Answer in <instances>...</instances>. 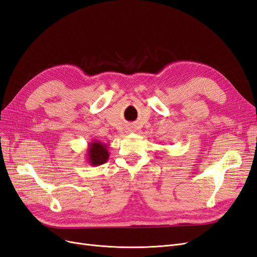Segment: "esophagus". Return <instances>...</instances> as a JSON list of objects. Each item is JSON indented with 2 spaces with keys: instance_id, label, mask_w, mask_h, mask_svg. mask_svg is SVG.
I'll return each instance as SVG.
<instances>
[{
  "instance_id": "1",
  "label": "esophagus",
  "mask_w": 257,
  "mask_h": 257,
  "mask_svg": "<svg viewBox=\"0 0 257 257\" xmlns=\"http://www.w3.org/2000/svg\"><path fill=\"white\" fill-rule=\"evenodd\" d=\"M128 131H130V132H133V131H134V128H133V127H130V128H128Z\"/></svg>"
}]
</instances>
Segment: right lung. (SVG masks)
Returning <instances> with one entry per match:
<instances>
[{
    "label": "right lung",
    "instance_id": "obj_1",
    "mask_svg": "<svg viewBox=\"0 0 257 257\" xmlns=\"http://www.w3.org/2000/svg\"><path fill=\"white\" fill-rule=\"evenodd\" d=\"M87 161L91 166H99L104 164L109 159V152H108V145L99 142L92 141L88 145L87 149Z\"/></svg>",
    "mask_w": 257,
    "mask_h": 257
}]
</instances>
